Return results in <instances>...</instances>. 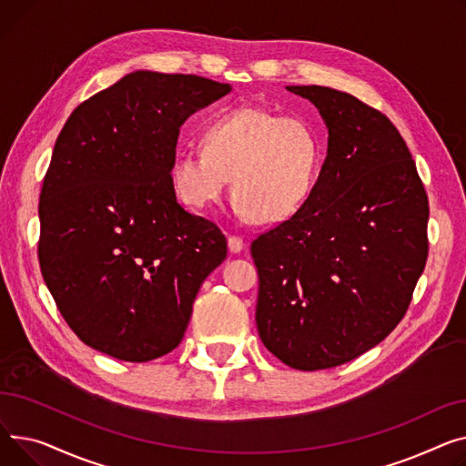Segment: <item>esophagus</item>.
<instances>
[{
  "label": "esophagus",
  "instance_id": "1",
  "mask_svg": "<svg viewBox=\"0 0 466 466\" xmlns=\"http://www.w3.org/2000/svg\"><path fill=\"white\" fill-rule=\"evenodd\" d=\"M228 248H229V252H233V254H238V252L244 248V240H242L240 237H235V235H231V237L228 238Z\"/></svg>",
  "mask_w": 466,
  "mask_h": 466
}]
</instances>
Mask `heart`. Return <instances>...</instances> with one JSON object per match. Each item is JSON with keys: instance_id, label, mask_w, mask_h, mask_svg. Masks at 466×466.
I'll return each instance as SVG.
<instances>
[{"instance_id": "1", "label": "heart", "mask_w": 466, "mask_h": 466, "mask_svg": "<svg viewBox=\"0 0 466 466\" xmlns=\"http://www.w3.org/2000/svg\"><path fill=\"white\" fill-rule=\"evenodd\" d=\"M203 152H180L171 184L180 203L205 210L224 201L233 178L237 212L261 224L288 220L310 198L321 145L310 122L238 106L201 133Z\"/></svg>"}]
</instances>
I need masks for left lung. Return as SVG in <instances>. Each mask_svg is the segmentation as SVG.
Here are the masks:
<instances>
[{"mask_svg": "<svg viewBox=\"0 0 466 466\" xmlns=\"http://www.w3.org/2000/svg\"><path fill=\"white\" fill-rule=\"evenodd\" d=\"M316 105L329 139L310 198L252 242L258 333L299 370L348 363L404 318L425 268L429 199L399 129L327 86H288Z\"/></svg>", "mask_w": 466, "mask_h": 466, "instance_id": "1", "label": "left lung"}]
</instances>
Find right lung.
Segmentation results:
<instances>
[{"mask_svg": "<svg viewBox=\"0 0 466 466\" xmlns=\"http://www.w3.org/2000/svg\"><path fill=\"white\" fill-rule=\"evenodd\" d=\"M231 92L198 75L135 71L80 103L54 145L39 199V265L73 333L111 358L173 351L196 295L228 256L171 184L180 126Z\"/></svg>", "mask_w": 466, "mask_h": 466, "instance_id": "right-lung-1", "label": "right lung"}]
</instances>
